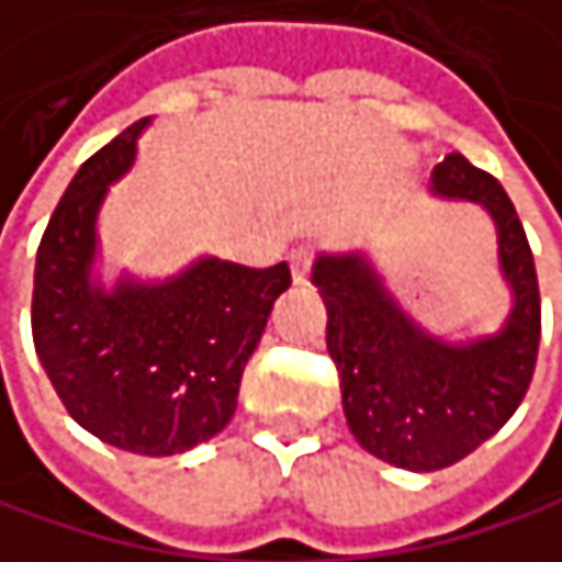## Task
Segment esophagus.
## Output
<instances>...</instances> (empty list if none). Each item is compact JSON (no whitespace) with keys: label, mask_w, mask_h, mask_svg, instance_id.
<instances>
[{"label":"esophagus","mask_w":562,"mask_h":562,"mask_svg":"<svg viewBox=\"0 0 562 562\" xmlns=\"http://www.w3.org/2000/svg\"><path fill=\"white\" fill-rule=\"evenodd\" d=\"M290 269H293V283H306L310 272H313V249L310 246H296L290 252Z\"/></svg>","instance_id":"34e87169"}]
</instances>
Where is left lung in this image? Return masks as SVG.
I'll list each match as a JSON object with an SVG mask.
<instances>
[{
  "label": "left lung",
  "mask_w": 562,
  "mask_h": 562,
  "mask_svg": "<svg viewBox=\"0 0 562 562\" xmlns=\"http://www.w3.org/2000/svg\"><path fill=\"white\" fill-rule=\"evenodd\" d=\"M431 190L481 203L497 226L501 269L514 293L497 336L461 346L428 336L359 252L319 256L313 266L346 422L369 454L408 471L451 468L494 438L520 408L540 349L537 266L504 187L464 154H448Z\"/></svg>",
  "instance_id": "8db88e82"
}]
</instances>
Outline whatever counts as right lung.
Segmentation results:
<instances>
[{
  "label": "right lung",
  "mask_w": 562,
  "mask_h": 562,
  "mask_svg": "<svg viewBox=\"0 0 562 562\" xmlns=\"http://www.w3.org/2000/svg\"><path fill=\"white\" fill-rule=\"evenodd\" d=\"M147 124L91 154L58 200L35 256L32 339L85 431L131 454L167 458L229 425L243 369L293 276L286 262L249 269L210 256L167 283H91L101 200L134 164Z\"/></svg>",
  "instance_id": "right-lung-1"
}]
</instances>
